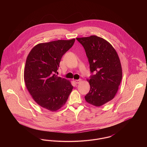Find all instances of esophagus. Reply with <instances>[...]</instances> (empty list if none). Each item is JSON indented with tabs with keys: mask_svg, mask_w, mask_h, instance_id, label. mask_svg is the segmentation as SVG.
<instances>
[{
	"mask_svg": "<svg viewBox=\"0 0 147 147\" xmlns=\"http://www.w3.org/2000/svg\"><path fill=\"white\" fill-rule=\"evenodd\" d=\"M82 81V79H78V80H75V83H76V84H79V83H80Z\"/></svg>",
	"mask_w": 147,
	"mask_h": 147,
	"instance_id": "esophagus-1",
	"label": "esophagus"
}]
</instances>
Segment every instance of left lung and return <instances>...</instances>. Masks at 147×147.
Wrapping results in <instances>:
<instances>
[{
	"label": "left lung",
	"instance_id": "1",
	"mask_svg": "<svg viewBox=\"0 0 147 147\" xmlns=\"http://www.w3.org/2000/svg\"><path fill=\"white\" fill-rule=\"evenodd\" d=\"M86 52L90 64V79H87L90 89L85 96L86 101L99 107L115 98L122 78L119 55L112 45L95 35L76 38Z\"/></svg>",
	"mask_w": 147,
	"mask_h": 147
}]
</instances>
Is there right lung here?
<instances>
[{
	"label": "right lung",
	"instance_id": "1",
	"mask_svg": "<svg viewBox=\"0 0 147 147\" xmlns=\"http://www.w3.org/2000/svg\"><path fill=\"white\" fill-rule=\"evenodd\" d=\"M76 39L40 43L27 57L24 81L29 93L42 108L55 112L65 104L73 86L70 80L56 74L63 55Z\"/></svg>",
	"mask_w": 147,
	"mask_h": 147
}]
</instances>
